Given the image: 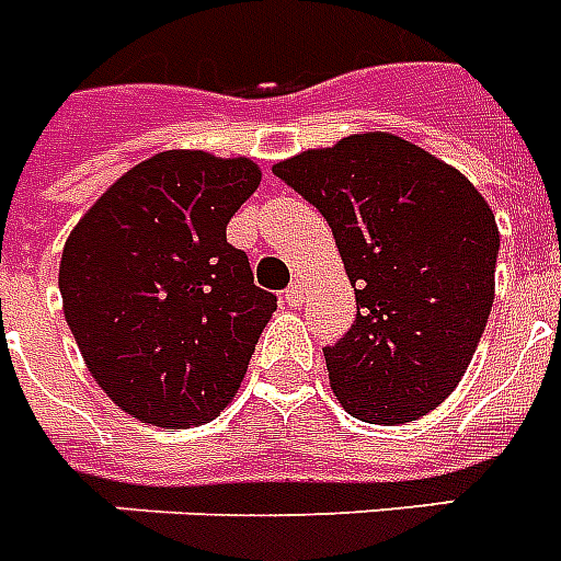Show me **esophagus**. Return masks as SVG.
<instances>
[{
    "label": "esophagus",
    "mask_w": 561,
    "mask_h": 561,
    "mask_svg": "<svg viewBox=\"0 0 561 561\" xmlns=\"http://www.w3.org/2000/svg\"><path fill=\"white\" fill-rule=\"evenodd\" d=\"M285 299H288V305L299 308V305L305 302V285H302V282H294V285L285 290Z\"/></svg>",
    "instance_id": "esophagus-1"
}]
</instances>
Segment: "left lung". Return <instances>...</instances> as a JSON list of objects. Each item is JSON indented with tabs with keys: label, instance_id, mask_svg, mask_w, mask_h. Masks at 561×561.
<instances>
[{
	"label": "left lung",
	"instance_id": "8db88e82",
	"mask_svg": "<svg viewBox=\"0 0 561 561\" xmlns=\"http://www.w3.org/2000/svg\"><path fill=\"white\" fill-rule=\"evenodd\" d=\"M273 172L325 216L354 285L357 320L325 348L336 400L380 426L440 407L493 308L499 227L484 195L389 131L348 135Z\"/></svg>",
	"mask_w": 561,
	"mask_h": 561
}]
</instances>
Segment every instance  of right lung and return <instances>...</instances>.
Wrapping results in <instances>:
<instances>
[{
	"label": "right lung",
	"instance_id": "right-lung-1",
	"mask_svg": "<svg viewBox=\"0 0 561 561\" xmlns=\"http://www.w3.org/2000/svg\"><path fill=\"white\" fill-rule=\"evenodd\" d=\"M250 158L158 152L121 175L68 236L62 311L98 386L163 430L233 400L276 296L253 285L227 221L256 193Z\"/></svg>",
	"mask_w": 561,
	"mask_h": 561
}]
</instances>
